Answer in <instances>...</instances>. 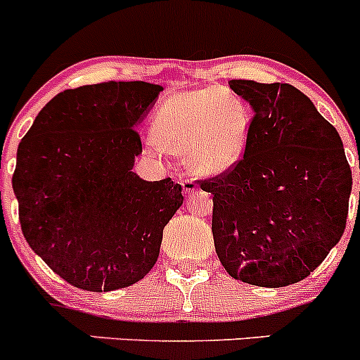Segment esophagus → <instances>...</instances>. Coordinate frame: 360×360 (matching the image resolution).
Masks as SVG:
<instances>
[{
    "mask_svg": "<svg viewBox=\"0 0 360 360\" xmlns=\"http://www.w3.org/2000/svg\"><path fill=\"white\" fill-rule=\"evenodd\" d=\"M183 191L186 197H190V195H193L195 191H197V183H195L193 179H184L183 181Z\"/></svg>",
    "mask_w": 360,
    "mask_h": 360,
    "instance_id": "1",
    "label": "esophagus"
}]
</instances>
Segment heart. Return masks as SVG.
<instances>
[{
	"instance_id": "b5f03b06",
	"label": "heart",
	"mask_w": 360,
	"mask_h": 360,
	"mask_svg": "<svg viewBox=\"0 0 360 360\" xmlns=\"http://www.w3.org/2000/svg\"><path fill=\"white\" fill-rule=\"evenodd\" d=\"M249 111L235 94L197 89L170 96L157 111L151 141L169 155H184L198 176H217L242 157Z\"/></svg>"
}]
</instances>
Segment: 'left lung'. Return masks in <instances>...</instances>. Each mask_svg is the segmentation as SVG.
<instances>
[{
    "label": "left lung",
    "mask_w": 360,
    "mask_h": 360,
    "mask_svg": "<svg viewBox=\"0 0 360 360\" xmlns=\"http://www.w3.org/2000/svg\"><path fill=\"white\" fill-rule=\"evenodd\" d=\"M252 108L244 157L200 179L212 195L217 257L237 281L284 288L303 281L347 226L352 170L335 127L289 83L231 79Z\"/></svg>",
    "instance_id": "obj_1"
}]
</instances>
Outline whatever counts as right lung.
<instances>
[{
    "mask_svg": "<svg viewBox=\"0 0 360 360\" xmlns=\"http://www.w3.org/2000/svg\"><path fill=\"white\" fill-rule=\"evenodd\" d=\"M162 86L103 82L57 94L20 141L12 184L24 238L60 278L92 292L139 282L183 203L170 177L132 172L136 127Z\"/></svg>",
    "mask_w": 360,
    "mask_h": 360,
    "instance_id": "add662e5",
    "label": "right lung"
}]
</instances>
